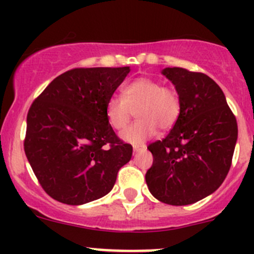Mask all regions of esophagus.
Returning <instances> with one entry per match:
<instances>
[{
    "label": "esophagus",
    "mask_w": 254,
    "mask_h": 254,
    "mask_svg": "<svg viewBox=\"0 0 254 254\" xmlns=\"http://www.w3.org/2000/svg\"><path fill=\"white\" fill-rule=\"evenodd\" d=\"M132 150H134V152H141V151L146 150V146L145 145H134L132 146Z\"/></svg>",
    "instance_id": "34e87169"
}]
</instances>
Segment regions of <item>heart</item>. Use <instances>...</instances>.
Segmentation results:
<instances>
[{
    "mask_svg": "<svg viewBox=\"0 0 254 254\" xmlns=\"http://www.w3.org/2000/svg\"><path fill=\"white\" fill-rule=\"evenodd\" d=\"M139 120L122 132L127 142L142 143L155 136L158 127L168 130L181 114V99L171 87L150 77H139L125 84L122 97H112L106 103L107 122L114 130H122L132 112Z\"/></svg>",
    "mask_w": 254,
    "mask_h": 254,
    "instance_id": "1",
    "label": "heart"
}]
</instances>
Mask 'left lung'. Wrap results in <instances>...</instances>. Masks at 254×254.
<instances>
[{
	"mask_svg": "<svg viewBox=\"0 0 254 254\" xmlns=\"http://www.w3.org/2000/svg\"><path fill=\"white\" fill-rule=\"evenodd\" d=\"M176 87L181 114L170 134L147 146L153 163L146 172L148 190L170 205H189L214 193L231 167L237 122L222 89L201 72L162 70Z\"/></svg>",
	"mask_w": 254,
	"mask_h": 254,
	"instance_id": "8db88e82",
	"label": "left lung"
}]
</instances>
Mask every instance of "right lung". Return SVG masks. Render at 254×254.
Masks as SVG:
<instances>
[{
    "mask_svg": "<svg viewBox=\"0 0 254 254\" xmlns=\"http://www.w3.org/2000/svg\"><path fill=\"white\" fill-rule=\"evenodd\" d=\"M130 72L125 67L73 68L50 82L30 106L24 151L47 194L82 205L108 194L130 161L107 122L106 103Z\"/></svg>",
    "mask_w": 254,
    "mask_h": 254,
    "instance_id": "obj_1",
    "label": "right lung"
}]
</instances>
